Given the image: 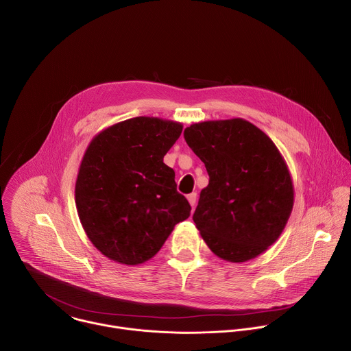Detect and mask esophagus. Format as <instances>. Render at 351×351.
<instances>
[{
    "label": "esophagus",
    "instance_id": "obj_1",
    "mask_svg": "<svg viewBox=\"0 0 351 351\" xmlns=\"http://www.w3.org/2000/svg\"><path fill=\"white\" fill-rule=\"evenodd\" d=\"M187 199L190 202V205L194 208L195 206V202H197V193H191L187 195Z\"/></svg>",
    "mask_w": 351,
    "mask_h": 351
}]
</instances>
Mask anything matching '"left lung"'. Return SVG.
Wrapping results in <instances>:
<instances>
[{
  "label": "left lung",
  "instance_id": "obj_1",
  "mask_svg": "<svg viewBox=\"0 0 351 351\" xmlns=\"http://www.w3.org/2000/svg\"><path fill=\"white\" fill-rule=\"evenodd\" d=\"M183 136L209 175L193 215L202 240L227 262L258 258L278 240L293 208L282 154L244 119L195 123Z\"/></svg>",
  "mask_w": 351,
  "mask_h": 351
}]
</instances>
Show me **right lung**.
Returning a JSON list of instances; mask_svg holds the SVG:
<instances>
[{"instance_id":"right-lung-1","label":"right lung","mask_w":351,"mask_h":351,"mask_svg":"<svg viewBox=\"0 0 351 351\" xmlns=\"http://www.w3.org/2000/svg\"><path fill=\"white\" fill-rule=\"evenodd\" d=\"M183 125L135 117L96 134L75 180V206L89 241L106 258L127 266L150 261L191 206L176 191L164 156Z\"/></svg>"}]
</instances>
